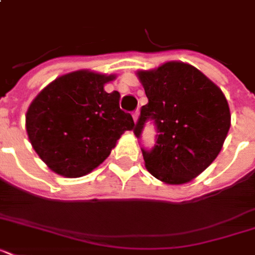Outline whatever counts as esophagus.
Masks as SVG:
<instances>
[{"mask_svg": "<svg viewBox=\"0 0 255 255\" xmlns=\"http://www.w3.org/2000/svg\"><path fill=\"white\" fill-rule=\"evenodd\" d=\"M139 115H140V112L139 111H135L133 112V120H135V123H137V120H139Z\"/></svg>", "mask_w": 255, "mask_h": 255, "instance_id": "esophagus-1", "label": "esophagus"}]
</instances>
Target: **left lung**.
Wrapping results in <instances>:
<instances>
[{
    "instance_id": "obj_1",
    "label": "left lung",
    "mask_w": 255,
    "mask_h": 255,
    "mask_svg": "<svg viewBox=\"0 0 255 255\" xmlns=\"http://www.w3.org/2000/svg\"><path fill=\"white\" fill-rule=\"evenodd\" d=\"M148 103L133 132L140 137L148 119L155 120L157 140L144 151L145 168L164 184L192 181L221 152L230 128V108L216 83L189 63L165 62L136 73Z\"/></svg>"
}]
</instances>
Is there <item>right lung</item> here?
<instances>
[{
  "instance_id": "right-lung-1",
  "label": "right lung",
  "mask_w": 255,
  "mask_h": 255,
  "mask_svg": "<svg viewBox=\"0 0 255 255\" xmlns=\"http://www.w3.org/2000/svg\"><path fill=\"white\" fill-rule=\"evenodd\" d=\"M115 78L78 70L58 77L30 103L26 132L54 173L86 176L107 159L124 132L133 129L132 116L119 107V92L104 90Z\"/></svg>"
}]
</instances>
